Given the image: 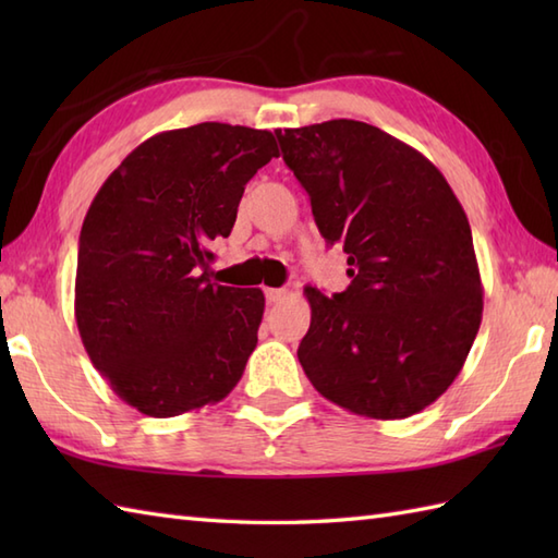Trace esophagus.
Returning <instances> with one entry per match:
<instances>
[{
	"mask_svg": "<svg viewBox=\"0 0 558 558\" xmlns=\"http://www.w3.org/2000/svg\"><path fill=\"white\" fill-rule=\"evenodd\" d=\"M286 298H288V290H286V288H268V290H266V300H268L270 304L282 302Z\"/></svg>",
	"mask_w": 558,
	"mask_h": 558,
	"instance_id": "esophagus-1",
	"label": "esophagus"
}]
</instances>
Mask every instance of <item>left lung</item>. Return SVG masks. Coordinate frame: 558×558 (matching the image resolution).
<instances>
[{"label":"left lung","mask_w":558,"mask_h":558,"mask_svg":"<svg viewBox=\"0 0 558 558\" xmlns=\"http://www.w3.org/2000/svg\"><path fill=\"white\" fill-rule=\"evenodd\" d=\"M276 136L352 278L333 298L304 288V374L362 417L422 412L456 381L482 324L465 210L432 160L372 124L330 120Z\"/></svg>","instance_id":"1"}]
</instances>
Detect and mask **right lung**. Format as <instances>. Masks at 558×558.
Returning a JSON list of instances; mask_svg holds the SVG:
<instances>
[{
	"mask_svg": "<svg viewBox=\"0 0 558 558\" xmlns=\"http://www.w3.org/2000/svg\"><path fill=\"white\" fill-rule=\"evenodd\" d=\"M278 158L264 129L204 122L146 138L83 220L76 326L93 366L148 417L222 400L258 340V288L213 282L246 182Z\"/></svg>",
	"mask_w": 558,
	"mask_h": 558,
	"instance_id": "1",
	"label": "right lung"
}]
</instances>
